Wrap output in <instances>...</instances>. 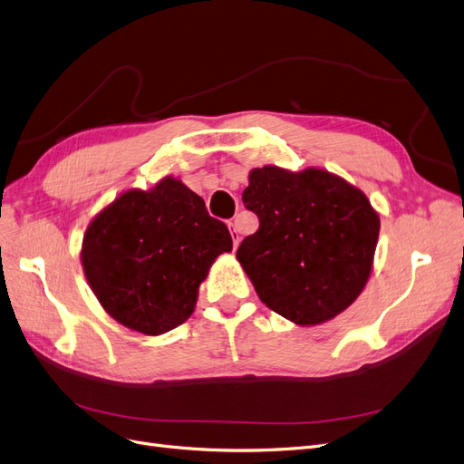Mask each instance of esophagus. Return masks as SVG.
Masks as SVG:
<instances>
[{"label": "esophagus", "instance_id": "34e87169", "mask_svg": "<svg viewBox=\"0 0 464 464\" xmlns=\"http://www.w3.org/2000/svg\"><path fill=\"white\" fill-rule=\"evenodd\" d=\"M229 229H231V235H233V243H235V248L238 246V241H241V237H238V229L235 223H229Z\"/></svg>", "mask_w": 464, "mask_h": 464}]
</instances>
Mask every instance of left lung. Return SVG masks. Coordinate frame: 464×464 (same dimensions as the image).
Wrapping results in <instances>:
<instances>
[{
    "instance_id": "left-lung-1",
    "label": "left lung",
    "mask_w": 464,
    "mask_h": 464,
    "mask_svg": "<svg viewBox=\"0 0 464 464\" xmlns=\"http://www.w3.org/2000/svg\"><path fill=\"white\" fill-rule=\"evenodd\" d=\"M243 202L260 229L237 260L269 310L314 327L363 293L381 216L362 188L323 168L264 166L250 169Z\"/></svg>"
}]
</instances>
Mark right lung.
I'll return each mask as SVG.
<instances>
[{
	"mask_svg": "<svg viewBox=\"0 0 464 464\" xmlns=\"http://www.w3.org/2000/svg\"><path fill=\"white\" fill-rule=\"evenodd\" d=\"M226 223L179 178L128 188L85 229L80 262L114 321L147 336L179 327L195 312L198 286L216 258L231 252Z\"/></svg>",
	"mask_w": 464,
	"mask_h": 464,
	"instance_id": "add662e5",
	"label": "right lung"
}]
</instances>
